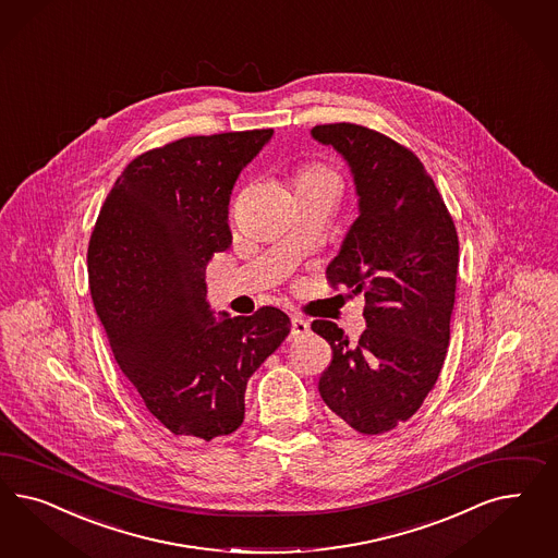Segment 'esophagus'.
<instances>
[{"label": "esophagus", "instance_id": "obj_1", "mask_svg": "<svg viewBox=\"0 0 558 558\" xmlns=\"http://www.w3.org/2000/svg\"><path fill=\"white\" fill-rule=\"evenodd\" d=\"M307 330H310V324L300 318V316H291V332H289V339H300L304 337Z\"/></svg>", "mask_w": 558, "mask_h": 558}]
</instances>
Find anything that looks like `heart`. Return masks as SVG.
<instances>
[{
  "instance_id": "1",
  "label": "heart",
  "mask_w": 558,
  "mask_h": 558,
  "mask_svg": "<svg viewBox=\"0 0 558 558\" xmlns=\"http://www.w3.org/2000/svg\"><path fill=\"white\" fill-rule=\"evenodd\" d=\"M316 177H328V174L323 172V170H307V172H304V174L300 177V180L316 179Z\"/></svg>"
}]
</instances>
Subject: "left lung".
<instances>
[{
	"mask_svg": "<svg viewBox=\"0 0 558 558\" xmlns=\"http://www.w3.org/2000/svg\"><path fill=\"white\" fill-rule=\"evenodd\" d=\"M310 135L349 166L360 211L326 275L367 304L355 344L337 324L312 323L332 349L318 390L355 432H390L418 411L446 360L458 234L413 151L351 123L314 126Z\"/></svg>",
	"mask_w": 558,
	"mask_h": 558,
	"instance_id": "obj_1",
	"label": "left lung"
}]
</instances>
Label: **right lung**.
I'll use <instances>...</instances> for the list:
<instances>
[{
    "label": "right lung",
    "instance_id": "obj_1",
    "mask_svg": "<svg viewBox=\"0 0 558 558\" xmlns=\"http://www.w3.org/2000/svg\"><path fill=\"white\" fill-rule=\"evenodd\" d=\"M270 137L272 129L198 135L142 154L92 232V300L112 355L174 435L234 433L248 379L289 335L277 307L216 314L205 283L214 252L232 244L235 180Z\"/></svg>",
    "mask_w": 558,
    "mask_h": 558
}]
</instances>
